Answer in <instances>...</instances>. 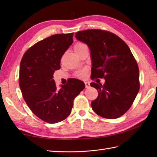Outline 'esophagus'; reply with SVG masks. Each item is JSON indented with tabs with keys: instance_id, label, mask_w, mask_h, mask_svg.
<instances>
[{
	"instance_id": "34e87169",
	"label": "esophagus",
	"mask_w": 157,
	"mask_h": 157,
	"mask_svg": "<svg viewBox=\"0 0 157 157\" xmlns=\"http://www.w3.org/2000/svg\"><path fill=\"white\" fill-rule=\"evenodd\" d=\"M85 86H86V88H88L90 87V85L89 82H85Z\"/></svg>"
}]
</instances>
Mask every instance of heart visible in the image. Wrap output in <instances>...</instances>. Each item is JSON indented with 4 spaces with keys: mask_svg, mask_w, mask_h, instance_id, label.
<instances>
[{
    "mask_svg": "<svg viewBox=\"0 0 157 157\" xmlns=\"http://www.w3.org/2000/svg\"><path fill=\"white\" fill-rule=\"evenodd\" d=\"M86 48H88L87 46L84 43L80 42H76L74 46H73V49H74V51L77 55L79 54V53ZM86 72H87V69H86L79 70V71H78L75 73V76L78 78H84L86 75Z\"/></svg>",
    "mask_w": 157,
    "mask_h": 157,
    "instance_id": "obj_1",
    "label": "heart"
}]
</instances>
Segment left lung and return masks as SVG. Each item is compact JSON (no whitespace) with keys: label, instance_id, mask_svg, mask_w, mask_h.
<instances>
[{"label":"left lung","instance_id":"obj_1","mask_svg":"<svg viewBox=\"0 0 157 157\" xmlns=\"http://www.w3.org/2000/svg\"><path fill=\"white\" fill-rule=\"evenodd\" d=\"M75 38L90 50L91 79L104 78L105 84L92 82L98 92L92 110L106 119L122 116L131 107L140 90L139 68L128 44L119 36L102 29L78 32Z\"/></svg>","mask_w":157,"mask_h":157}]
</instances>
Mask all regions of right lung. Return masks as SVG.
Returning a JSON list of instances; mask_svg holds the SVG:
<instances>
[{
	"instance_id": "add662e5",
	"label": "right lung",
	"mask_w": 157,
	"mask_h": 157,
	"mask_svg": "<svg viewBox=\"0 0 157 157\" xmlns=\"http://www.w3.org/2000/svg\"><path fill=\"white\" fill-rule=\"evenodd\" d=\"M73 33L55 34L28 49L20 63L19 83L23 97L35 115L48 123L62 121L70 115L73 101L85 88L71 78L56 88L53 74L61 68V59L73 43Z\"/></svg>"
}]
</instances>
